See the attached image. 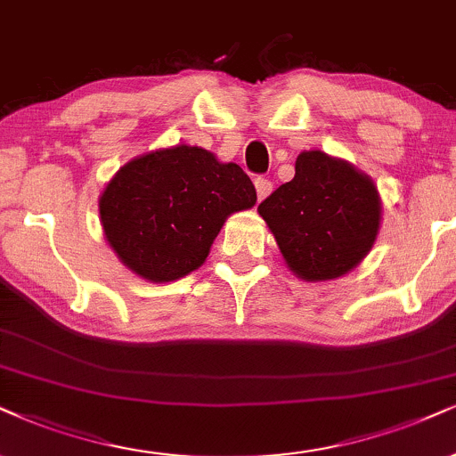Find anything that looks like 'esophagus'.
Wrapping results in <instances>:
<instances>
[{"label":"esophagus","mask_w":456,"mask_h":456,"mask_svg":"<svg viewBox=\"0 0 456 456\" xmlns=\"http://www.w3.org/2000/svg\"><path fill=\"white\" fill-rule=\"evenodd\" d=\"M254 183H256L257 199H260V200H264L268 194L273 192V182H271V179H266V177H256Z\"/></svg>","instance_id":"1"}]
</instances>
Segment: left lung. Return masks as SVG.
<instances>
[{"instance_id":"obj_1","label":"left lung","mask_w":456,"mask_h":456,"mask_svg":"<svg viewBox=\"0 0 456 456\" xmlns=\"http://www.w3.org/2000/svg\"><path fill=\"white\" fill-rule=\"evenodd\" d=\"M289 271L330 281L357 266L380 228V196L372 179L322 150L302 151L296 175L257 207Z\"/></svg>"}]
</instances>
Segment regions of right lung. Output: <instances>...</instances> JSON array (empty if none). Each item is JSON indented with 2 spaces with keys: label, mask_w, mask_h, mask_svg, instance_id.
<instances>
[{
  "label": "right lung",
  "mask_w": 456,
  "mask_h": 456,
  "mask_svg": "<svg viewBox=\"0 0 456 456\" xmlns=\"http://www.w3.org/2000/svg\"><path fill=\"white\" fill-rule=\"evenodd\" d=\"M256 200L239 165L196 145H173L126 162L105 185L99 216L120 262L151 283H167L196 271L226 217Z\"/></svg>",
  "instance_id": "add662e5"
}]
</instances>
